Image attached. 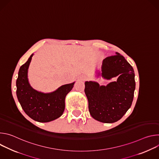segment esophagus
Returning <instances> with one entry per match:
<instances>
[{
  "label": "esophagus",
  "mask_w": 159,
  "mask_h": 159,
  "mask_svg": "<svg viewBox=\"0 0 159 159\" xmlns=\"http://www.w3.org/2000/svg\"><path fill=\"white\" fill-rule=\"evenodd\" d=\"M82 79L83 80H85L87 79V77H85V76H83V77H82Z\"/></svg>",
  "instance_id": "1"
}]
</instances>
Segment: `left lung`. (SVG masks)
I'll return each mask as SVG.
<instances>
[{"instance_id": "8db88e82", "label": "left lung", "mask_w": 159, "mask_h": 159, "mask_svg": "<svg viewBox=\"0 0 159 159\" xmlns=\"http://www.w3.org/2000/svg\"><path fill=\"white\" fill-rule=\"evenodd\" d=\"M101 76L107 80L119 76L107 85L96 82H85V94L91 116L101 122L115 123L120 120L131 107L135 89L133 67L119 53L102 61Z\"/></svg>"}]
</instances>
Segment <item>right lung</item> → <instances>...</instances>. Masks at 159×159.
Here are the masks:
<instances>
[{
	"label": "right lung",
	"instance_id": "1",
	"mask_svg": "<svg viewBox=\"0 0 159 159\" xmlns=\"http://www.w3.org/2000/svg\"><path fill=\"white\" fill-rule=\"evenodd\" d=\"M33 55L20 67L16 80V94L22 109L28 116L38 122H49L62 115L65 97L72 89L75 82L61 85L51 93L44 94L34 90L28 79V68Z\"/></svg>",
	"mask_w": 159,
	"mask_h": 159
}]
</instances>
